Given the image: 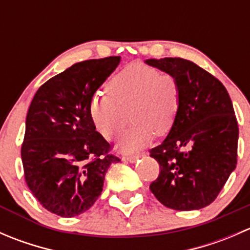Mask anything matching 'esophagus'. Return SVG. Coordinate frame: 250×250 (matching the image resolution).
Masks as SVG:
<instances>
[{
	"label": "esophagus",
	"instance_id": "esophagus-1",
	"mask_svg": "<svg viewBox=\"0 0 250 250\" xmlns=\"http://www.w3.org/2000/svg\"><path fill=\"white\" fill-rule=\"evenodd\" d=\"M140 157V155H133V156H125L123 157V161H125V162H129V163H134L135 161L138 160V158Z\"/></svg>",
	"mask_w": 250,
	"mask_h": 250
}]
</instances>
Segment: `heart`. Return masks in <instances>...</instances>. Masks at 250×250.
I'll return each instance as SVG.
<instances>
[{
	"label": "heart",
	"instance_id": "b5f03b06",
	"mask_svg": "<svg viewBox=\"0 0 250 250\" xmlns=\"http://www.w3.org/2000/svg\"><path fill=\"white\" fill-rule=\"evenodd\" d=\"M107 95H94L89 115L105 139L117 138L132 117V127L121 137L122 152H137L156 135L170 132L180 107V85L173 75L133 64L111 78Z\"/></svg>",
	"mask_w": 250,
	"mask_h": 250
}]
</instances>
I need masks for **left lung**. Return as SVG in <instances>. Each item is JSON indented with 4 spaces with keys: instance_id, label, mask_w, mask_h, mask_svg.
<instances>
[{
    "instance_id": "8db88e82",
    "label": "left lung",
    "mask_w": 250,
    "mask_h": 250,
    "mask_svg": "<svg viewBox=\"0 0 250 250\" xmlns=\"http://www.w3.org/2000/svg\"><path fill=\"white\" fill-rule=\"evenodd\" d=\"M145 62L173 75L180 85L178 117L167 138L151 148L160 175L151 192L167 208L209 206L237 165L238 125L228 90L208 71L183 58Z\"/></svg>"
}]
</instances>
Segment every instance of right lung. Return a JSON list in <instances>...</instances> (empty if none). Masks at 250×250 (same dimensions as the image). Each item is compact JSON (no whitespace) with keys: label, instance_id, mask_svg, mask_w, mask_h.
<instances>
[{"label":"right lung","instance_id":"right-lung-1","mask_svg":"<svg viewBox=\"0 0 250 250\" xmlns=\"http://www.w3.org/2000/svg\"><path fill=\"white\" fill-rule=\"evenodd\" d=\"M120 62H76L43 83L30 104L21 145L25 181L50 213L72 218L88 210L109 167L121 161L89 115L90 99Z\"/></svg>","mask_w":250,"mask_h":250}]
</instances>
